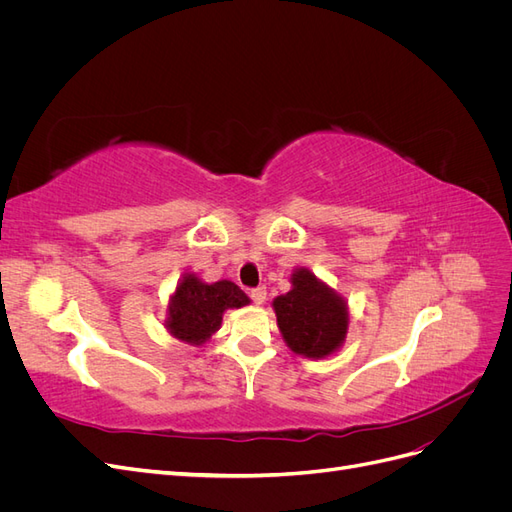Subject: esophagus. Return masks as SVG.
<instances>
[{
	"instance_id": "1",
	"label": "esophagus",
	"mask_w": 512,
	"mask_h": 512,
	"mask_svg": "<svg viewBox=\"0 0 512 512\" xmlns=\"http://www.w3.org/2000/svg\"><path fill=\"white\" fill-rule=\"evenodd\" d=\"M250 299H252L256 305H262V303L267 301V288H265V286L252 288V290H250Z\"/></svg>"
}]
</instances>
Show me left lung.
<instances>
[{
    "label": "left lung",
    "mask_w": 512,
    "mask_h": 512,
    "mask_svg": "<svg viewBox=\"0 0 512 512\" xmlns=\"http://www.w3.org/2000/svg\"><path fill=\"white\" fill-rule=\"evenodd\" d=\"M290 280L292 290L273 301L277 327L294 354L324 359L346 339V301L309 269H297Z\"/></svg>",
    "instance_id": "1"
}]
</instances>
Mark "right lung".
I'll list each match as a JSON object with an SVG mask.
<instances>
[{"mask_svg": "<svg viewBox=\"0 0 512 512\" xmlns=\"http://www.w3.org/2000/svg\"><path fill=\"white\" fill-rule=\"evenodd\" d=\"M250 303L247 294L228 280L205 284L194 273H185L168 303L166 329L185 344L203 346L220 329L226 309Z\"/></svg>", "mask_w": 512, "mask_h": 512, "instance_id": "add662e5", "label": "right lung"}]
</instances>
